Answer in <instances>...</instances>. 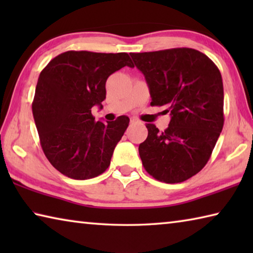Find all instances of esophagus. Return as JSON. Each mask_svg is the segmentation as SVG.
<instances>
[{"label":"esophagus","mask_w":253,"mask_h":253,"mask_svg":"<svg viewBox=\"0 0 253 253\" xmlns=\"http://www.w3.org/2000/svg\"><path fill=\"white\" fill-rule=\"evenodd\" d=\"M130 124L131 125H142V122L137 118H131L130 119Z\"/></svg>","instance_id":"obj_1"}]
</instances>
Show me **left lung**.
<instances>
[{"label":"left lung","mask_w":253,"mask_h":253,"mask_svg":"<svg viewBox=\"0 0 253 253\" xmlns=\"http://www.w3.org/2000/svg\"><path fill=\"white\" fill-rule=\"evenodd\" d=\"M145 76L152 106H168L169 127L147 124L138 152L154 178L181 183L198 174L211 156L224 124L220 70L204 53L191 48L130 53Z\"/></svg>","instance_id":"obj_1"}]
</instances>
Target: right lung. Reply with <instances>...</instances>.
Listing matches in <instances>:
<instances>
[{"label":"right lung","instance_id":"obj_1","mask_svg":"<svg viewBox=\"0 0 253 253\" xmlns=\"http://www.w3.org/2000/svg\"><path fill=\"white\" fill-rule=\"evenodd\" d=\"M125 66L134 68L126 52L67 51L41 71L32 102L33 118L44 155L61 174L89 179L108 169L129 118L95 122L91 108H102L107 79Z\"/></svg>","mask_w":253,"mask_h":253}]
</instances>
